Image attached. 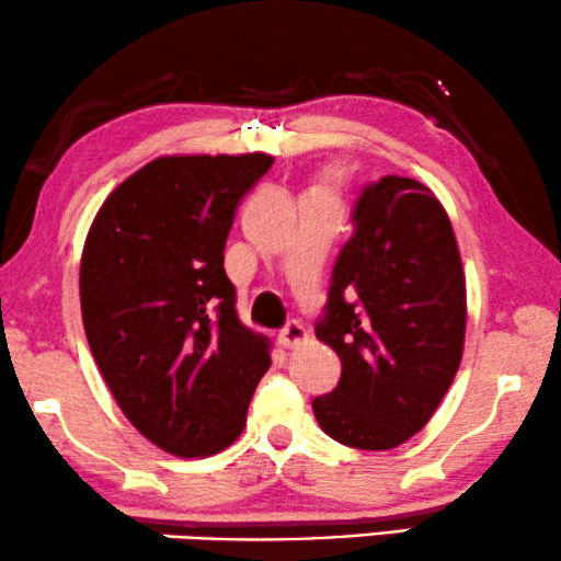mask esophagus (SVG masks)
<instances>
[{
  "instance_id": "34e87169",
  "label": "esophagus",
  "mask_w": 561,
  "mask_h": 561,
  "mask_svg": "<svg viewBox=\"0 0 561 561\" xmlns=\"http://www.w3.org/2000/svg\"><path fill=\"white\" fill-rule=\"evenodd\" d=\"M305 341H307V330L299 325L297 320L287 322V328H284L282 333H279V345H282V348H295V345L305 343Z\"/></svg>"
}]
</instances>
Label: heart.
I'll use <instances>...</instances> for the list:
<instances>
[{"label": "heart", "instance_id": "obj_1", "mask_svg": "<svg viewBox=\"0 0 561 561\" xmlns=\"http://www.w3.org/2000/svg\"><path fill=\"white\" fill-rule=\"evenodd\" d=\"M341 180H343V170L335 168V164H330V168L322 170L318 180H314L310 195H320V198H333L337 185H341Z\"/></svg>", "mask_w": 561, "mask_h": 561}]
</instances>
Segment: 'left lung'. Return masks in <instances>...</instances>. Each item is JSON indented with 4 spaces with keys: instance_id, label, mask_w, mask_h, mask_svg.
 <instances>
[{
    "instance_id": "obj_1",
    "label": "left lung",
    "mask_w": 561,
    "mask_h": 561,
    "mask_svg": "<svg viewBox=\"0 0 561 561\" xmlns=\"http://www.w3.org/2000/svg\"><path fill=\"white\" fill-rule=\"evenodd\" d=\"M353 226L314 325L343 374L312 412L341 445L391 449L432 420L460 368L465 272L445 208L412 178L363 187Z\"/></svg>"
}]
</instances>
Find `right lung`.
<instances>
[{"label": "right lung", "instance_id": "right-lung-1", "mask_svg": "<svg viewBox=\"0 0 561 561\" xmlns=\"http://www.w3.org/2000/svg\"><path fill=\"white\" fill-rule=\"evenodd\" d=\"M272 154H168L116 185L89 228L81 314L108 391L134 427L178 457L233 445L272 366L236 314L224 249Z\"/></svg>", "mask_w": 561, "mask_h": 561}]
</instances>
